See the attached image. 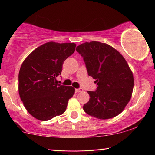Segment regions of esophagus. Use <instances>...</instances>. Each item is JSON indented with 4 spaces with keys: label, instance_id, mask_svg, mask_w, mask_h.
<instances>
[{
    "label": "esophagus",
    "instance_id": "1",
    "mask_svg": "<svg viewBox=\"0 0 155 155\" xmlns=\"http://www.w3.org/2000/svg\"><path fill=\"white\" fill-rule=\"evenodd\" d=\"M83 91H84V90H83V89H81V88H79V89H75L76 93H79V92H82Z\"/></svg>",
    "mask_w": 155,
    "mask_h": 155
}]
</instances>
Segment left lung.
Listing matches in <instances>:
<instances>
[{
    "instance_id": "1",
    "label": "left lung",
    "mask_w": 155,
    "mask_h": 155,
    "mask_svg": "<svg viewBox=\"0 0 155 155\" xmlns=\"http://www.w3.org/2000/svg\"><path fill=\"white\" fill-rule=\"evenodd\" d=\"M76 51L83 58L88 75L96 79V91H88L86 113L99 119H111L124 110L134 87L132 72L120 53L107 44L86 42Z\"/></svg>"
}]
</instances>
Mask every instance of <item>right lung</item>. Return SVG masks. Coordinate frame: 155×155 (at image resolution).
<instances>
[{
    "label": "right lung",
    "mask_w": 155,
    "mask_h": 155,
    "mask_svg": "<svg viewBox=\"0 0 155 155\" xmlns=\"http://www.w3.org/2000/svg\"><path fill=\"white\" fill-rule=\"evenodd\" d=\"M74 43L48 42L31 52L18 74V91L30 114L41 121L50 120L66 111L73 97L72 87L57 84L64 61L75 51Z\"/></svg>",
    "instance_id": "obj_1"
}]
</instances>
